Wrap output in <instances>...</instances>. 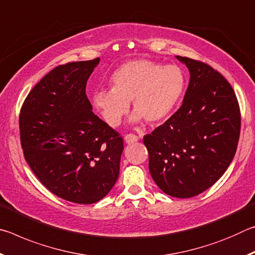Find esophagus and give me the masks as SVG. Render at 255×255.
<instances>
[{
	"instance_id": "34e87169",
	"label": "esophagus",
	"mask_w": 255,
	"mask_h": 255,
	"mask_svg": "<svg viewBox=\"0 0 255 255\" xmlns=\"http://www.w3.org/2000/svg\"><path fill=\"white\" fill-rule=\"evenodd\" d=\"M137 140H138V137L136 135H133V133H128V135L125 136V141H126L127 144L136 143Z\"/></svg>"
}]
</instances>
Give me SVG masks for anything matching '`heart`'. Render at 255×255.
Returning <instances> with one entry per match:
<instances>
[{"label": "heart", "mask_w": 255, "mask_h": 255, "mask_svg": "<svg viewBox=\"0 0 255 255\" xmlns=\"http://www.w3.org/2000/svg\"><path fill=\"white\" fill-rule=\"evenodd\" d=\"M110 88L91 94L93 107L105 122L117 127L131 102L135 110L129 123L146 122L158 125L166 122L182 101L187 77L178 65H164L149 59H131L112 72Z\"/></svg>", "instance_id": "1"}]
</instances>
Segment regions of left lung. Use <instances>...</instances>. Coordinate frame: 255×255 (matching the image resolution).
I'll list each match as a JSON object with an SVG mask.
<instances>
[{
    "instance_id": "left-lung-1",
    "label": "left lung",
    "mask_w": 255,
    "mask_h": 255,
    "mask_svg": "<svg viewBox=\"0 0 255 255\" xmlns=\"http://www.w3.org/2000/svg\"><path fill=\"white\" fill-rule=\"evenodd\" d=\"M190 80L182 106L145 135L149 172L164 193L191 198L210 188L234 158L241 115L234 90L222 74L198 60L175 56Z\"/></svg>"
}]
</instances>
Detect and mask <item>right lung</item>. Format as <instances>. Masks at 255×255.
Returning <instances> with one entry per match:
<instances>
[{
	"label": "right lung",
	"mask_w": 255,
	"mask_h": 255,
	"mask_svg": "<svg viewBox=\"0 0 255 255\" xmlns=\"http://www.w3.org/2000/svg\"><path fill=\"white\" fill-rule=\"evenodd\" d=\"M100 58L54 68L31 90L20 114L25 161L64 200L90 205L119 176L123 138L93 114L85 86Z\"/></svg>",
	"instance_id": "right-lung-1"
}]
</instances>
